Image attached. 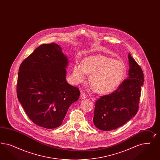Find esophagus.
<instances>
[{
    "label": "esophagus",
    "mask_w": 160,
    "mask_h": 160,
    "mask_svg": "<svg viewBox=\"0 0 160 160\" xmlns=\"http://www.w3.org/2000/svg\"><path fill=\"white\" fill-rule=\"evenodd\" d=\"M80 97H81V98H82V99H84V98H86L87 97V96H86V94L85 93L82 92V93H81V95H80Z\"/></svg>",
    "instance_id": "34e87169"
}]
</instances>
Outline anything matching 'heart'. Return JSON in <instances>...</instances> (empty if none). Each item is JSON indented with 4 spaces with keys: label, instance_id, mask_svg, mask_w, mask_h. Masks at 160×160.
Masks as SVG:
<instances>
[{
    "label": "heart",
    "instance_id": "heart-1",
    "mask_svg": "<svg viewBox=\"0 0 160 160\" xmlns=\"http://www.w3.org/2000/svg\"><path fill=\"white\" fill-rule=\"evenodd\" d=\"M87 73H91L89 81L97 92L108 94L115 91L123 81L126 76V66L121 60L97 54L84 58L82 64H75L73 71L74 81L76 83L83 82Z\"/></svg>",
    "mask_w": 160,
    "mask_h": 160
}]
</instances>
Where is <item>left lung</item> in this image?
I'll list each match as a JSON object with an SVG mask.
<instances>
[{"instance_id":"8db88e82","label":"left lung","mask_w":160,"mask_h":160,"mask_svg":"<svg viewBox=\"0 0 160 160\" xmlns=\"http://www.w3.org/2000/svg\"><path fill=\"white\" fill-rule=\"evenodd\" d=\"M128 60V78L114 92L102 96L96 102L93 122L102 131H110L124 125L138 110L144 74L130 53Z\"/></svg>"}]
</instances>
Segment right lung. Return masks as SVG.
<instances>
[{
    "instance_id": "1",
    "label": "right lung",
    "mask_w": 160,
    "mask_h": 160,
    "mask_svg": "<svg viewBox=\"0 0 160 160\" xmlns=\"http://www.w3.org/2000/svg\"><path fill=\"white\" fill-rule=\"evenodd\" d=\"M68 58L58 44H42L20 66L17 96L30 120L48 128L63 122L80 92L66 79Z\"/></svg>"
}]
</instances>
